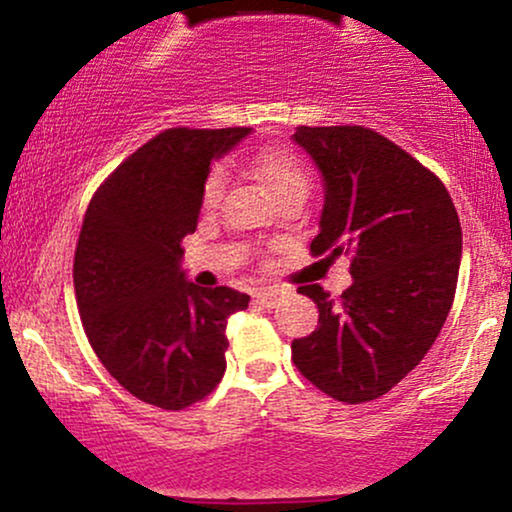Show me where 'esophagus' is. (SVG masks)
I'll use <instances>...</instances> for the list:
<instances>
[{
    "label": "esophagus",
    "mask_w": 512,
    "mask_h": 512,
    "mask_svg": "<svg viewBox=\"0 0 512 512\" xmlns=\"http://www.w3.org/2000/svg\"><path fill=\"white\" fill-rule=\"evenodd\" d=\"M255 298L262 305H267V308H274V305L279 303L281 298H284V291H279V289H262V291L255 293Z\"/></svg>",
    "instance_id": "esophagus-1"
}]
</instances>
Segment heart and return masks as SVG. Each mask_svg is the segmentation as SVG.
Segmentation results:
<instances>
[{"label":"heart","mask_w":512,"mask_h":512,"mask_svg":"<svg viewBox=\"0 0 512 512\" xmlns=\"http://www.w3.org/2000/svg\"><path fill=\"white\" fill-rule=\"evenodd\" d=\"M250 170L272 202H279L281 197L296 195V192L308 195L310 190L308 168L303 166L301 158L291 154L289 149H281V146H269V149L260 151V154L252 158ZM221 187V170H214L207 178V185H204V207H214L219 202Z\"/></svg>","instance_id":"heart-1"}]
</instances>
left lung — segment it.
<instances>
[{
  "instance_id": "8db88e82",
  "label": "left lung",
  "mask_w": 512,
  "mask_h": 512,
  "mask_svg": "<svg viewBox=\"0 0 512 512\" xmlns=\"http://www.w3.org/2000/svg\"><path fill=\"white\" fill-rule=\"evenodd\" d=\"M325 202L313 255H351L339 301L322 286L315 332L293 339V363L317 390L361 404L390 392L428 354L455 298L462 228L431 170L366 127H296Z\"/></svg>"
}]
</instances>
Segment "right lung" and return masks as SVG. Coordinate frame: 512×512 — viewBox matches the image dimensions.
Returning a JSON list of instances; mask_svg holds the SVG:
<instances>
[{"instance_id":"obj_1","label":"right lung","mask_w":512,"mask_h":512,"mask_svg":"<svg viewBox=\"0 0 512 512\" xmlns=\"http://www.w3.org/2000/svg\"><path fill=\"white\" fill-rule=\"evenodd\" d=\"M250 127L166 129L134 151L88 204L74 291L88 342L129 395L178 411L226 370L228 315L250 296L192 284L182 238L195 233L211 161Z\"/></svg>"}]
</instances>
